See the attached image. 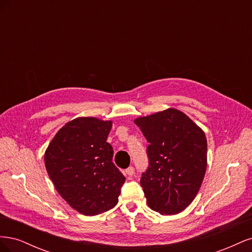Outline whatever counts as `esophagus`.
I'll return each instance as SVG.
<instances>
[{"instance_id": "esophagus-1", "label": "esophagus", "mask_w": 252, "mask_h": 252, "mask_svg": "<svg viewBox=\"0 0 252 252\" xmlns=\"http://www.w3.org/2000/svg\"><path fill=\"white\" fill-rule=\"evenodd\" d=\"M125 174L128 175V177H131V175H133L134 174V168H133V167L132 166L128 167V168L125 170Z\"/></svg>"}]
</instances>
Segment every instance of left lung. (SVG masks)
I'll list each match as a JSON object with an SVG mask.
<instances>
[{"mask_svg":"<svg viewBox=\"0 0 252 252\" xmlns=\"http://www.w3.org/2000/svg\"><path fill=\"white\" fill-rule=\"evenodd\" d=\"M148 141V170L141 186L149 207L177 215L194 200L207 169V140L203 129L175 108L134 120Z\"/></svg>","mask_w":252,"mask_h":252,"instance_id":"8db88e82","label":"left lung"}]
</instances>
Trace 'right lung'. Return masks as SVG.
<instances>
[{"label":"right lung","mask_w":252,"mask_h":252,"mask_svg":"<svg viewBox=\"0 0 252 252\" xmlns=\"http://www.w3.org/2000/svg\"><path fill=\"white\" fill-rule=\"evenodd\" d=\"M112 121L73 119L60 129L44 155L45 167L57 191L71 208L95 216L119 202L125 177L112 162L107 143Z\"/></svg>","instance_id":"obj_1"}]
</instances>
